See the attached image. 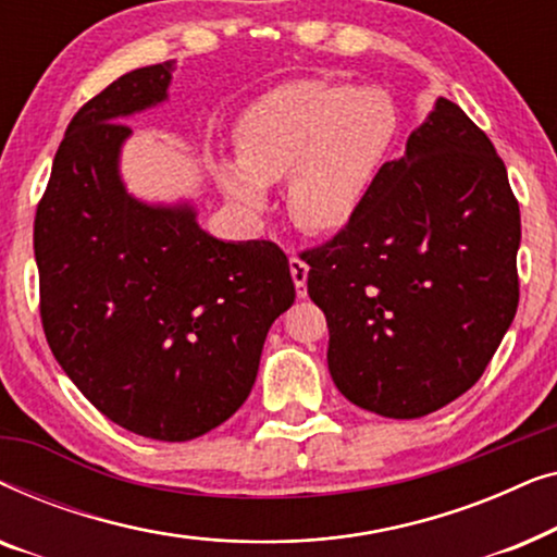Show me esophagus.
<instances>
[{
    "mask_svg": "<svg viewBox=\"0 0 557 557\" xmlns=\"http://www.w3.org/2000/svg\"><path fill=\"white\" fill-rule=\"evenodd\" d=\"M288 271H292V278H294V286H296V296H299V299H304V296H307V276H309L307 261H301L299 256H292V258H288Z\"/></svg>",
    "mask_w": 557,
    "mask_h": 557,
    "instance_id": "esophagus-1",
    "label": "esophagus"
}]
</instances>
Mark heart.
I'll list each match as a JSON object with an SVG mask.
<instances>
[{
  "instance_id": "heart-1",
  "label": "heart",
  "mask_w": 557,
  "mask_h": 557,
  "mask_svg": "<svg viewBox=\"0 0 557 557\" xmlns=\"http://www.w3.org/2000/svg\"><path fill=\"white\" fill-rule=\"evenodd\" d=\"M398 139L400 113L385 90L288 81L240 113L238 159L220 162V185L258 215L269 208V187L288 180L294 223L309 233H337L360 218Z\"/></svg>"
}]
</instances>
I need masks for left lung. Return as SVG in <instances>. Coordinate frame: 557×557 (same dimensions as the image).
<instances>
[{
    "instance_id": "obj_1",
    "label": "left lung",
    "mask_w": 557,
    "mask_h": 557,
    "mask_svg": "<svg viewBox=\"0 0 557 557\" xmlns=\"http://www.w3.org/2000/svg\"><path fill=\"white\" fill-rule=\"evenodd\" d=\"M520 235L490 136L436 98L360 218L301 253L339 393L385 418L429 416L467 393L515 319Z\"/></svg>"
}]
</instances>
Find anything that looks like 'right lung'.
<instances>
[{
	"instance_id": "right-lung-1",
	"label": "right lung",
	"mask_w": 557,
	"mask_h": 557,
	"mask_svg": "<svg viewBox=\"0 0 557 557\" xmlns=\"http://www.w3.org/2000/svg\"><path fill=\"white\" fill-rule=\"evenodd\" d=\"M174 60L113 81L60 141L35 215L40 317L75 387L121 429L189 441L256 383L271 324L294 304L276 243L205 233L189 202L151 205L121 180V121L166 101Z\"/></svg>"
}]
</instances>
